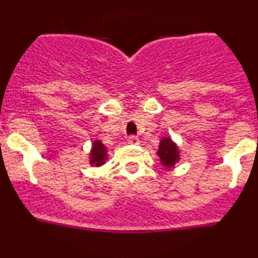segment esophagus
Wrapping results in <instances>:
<instances>
[{"mask_svg": "<svg viewBox=\"0 0 258 258\" xmlns=\"http://www.w3.org/2000/svg\"><path fill=\"white\" fill-rule=\"evenodd\" d=\"M140 142L141 141L138 140V137L136 136H131L127 138V143H129V145H140Z\"/></svg>", "mask_w": 258, "mask_h": 258, "instance_id": "obj_1", "label": "esophagus"}]
</instances>
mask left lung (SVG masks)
Wrapping results in <instances>:
<instances>
[{
  "label": "left lung",
  "mask_w": 258,
  "mask_h": 258,
  "mask_svg": "<svg viewBox=\"0 0 258 258\" xmlns=\"http://www.w3.org/2000/svg\"><path fill=\"white\" fill-rule=\"evenodd\" d=\"M157 156L160 157V163L163 164L164 168L170 169L178 163L179 160V150L174 142L170 138L164 137L160 141L159 150H157Z\"/></svg>",
  "instance_id": "obj_1"
}]
</instances>
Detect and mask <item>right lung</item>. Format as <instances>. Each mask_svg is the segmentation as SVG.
Listing matches in <instances>:
<instances>
[{
	"mask_svg": "<svg viewBox=\"0 0 258 258\" xmlns=\"http://www.w3.org/2000/svg\"><path fill=\"white\" fill-rule=\"evenodd\" d=\"M107 160V149L101 141H94L90 152V164L95 166H101Z\"/></svg>",
	"mask_w": 258,
	"mask_h": 258,
	"instance_id": "add662e5",
	"label": "right lung"
}]
</instances>
